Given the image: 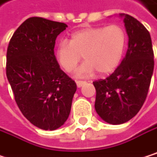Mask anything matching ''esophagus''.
Listing matches in <instances>:
<instances>
[{"label":"esophagus","mask_w":157,"mask_h":157,"mask_svg":"<svg viewBox=\"0 0 157 157\" xmlns=\"http://www.w3.org/2000/svg\"><path fill=\"white\" fill-rule=\"evenodd\" d=\"M86 82V81H76V85H77V87H82Z\"/></svg>","instance_id":"1"}]
</instances>
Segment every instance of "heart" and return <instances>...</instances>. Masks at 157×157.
Masks as SVG:
<instances>
[{
	"label": "heart",
	"mask_w": 157,
	"mask_h": 157,
	"mask_svg": "<svg viewBox=\"0 0 157 157\" xmlns=\"http://www.w3.org/2000/svg\"><path fill=\"white\" fill-rule=\"evenodd\" d=\"M126 41L125 31L119 25L88 27L72 33L70 41H59L55 54L67 72L75 69L83 55L86 60L77 70L78 76H88L96 71L107 74L119 66Z\"/></svg>",
	"instance_id": "1"
}]
</instances>
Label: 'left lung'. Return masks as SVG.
I'll return each mask as SVG.
<instances>
[{
    "mask_svg": "<svg viewBox=\"0 0 157 157\" xmlns=\"http://www.w3.org/2000/svg\"><path fill=\"white\" fill-rule=\"evenodd\" d=\"M129 37L120 66L106 79L95 81V109L106 122L119 125L132 119L143 107L154 71V51L148 30L134 17L120 13Z\"/></svg>",
    "mask_w": 157,
    "mask_h": 157,
    "instance_id": "left-lung-1",
    "label": "left lung"
}]
</instances>
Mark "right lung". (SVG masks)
<instances>
[{
  "mask_svg": "<svg viewBox=\"0 0 157 157\" xmlns=\"http://www.w3.org/2000/svg\"><path fill=\"white\" fill-rule=\"evenodd\" d=\"M64 23L26 19L7 48L6 75L23 115L36 127L54 131L67 121L76 84L59 68L54 54Z\"/></svg>",
  "mask_w": 157,
  "mask_h": 157,
  "instance_id": "1",
  "label": "right lung"
}]
</instances>
